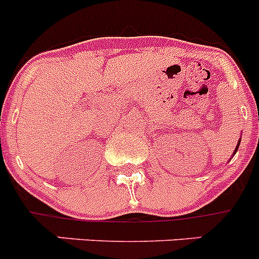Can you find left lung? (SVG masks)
Instances as JSON below:
<instances>
[{"mask_svg": "<svg viewBox=\"0 0 259 259\" xmlns=\"http://www.w3.org/2000/svg\"><path fill=\"white\" fill-rule=\"evenodd\" d=\"M239 145H240V140H239V143H237V146H236V149H235V152H233V154H236L237 149H239Z\"/></svg>", "mask_w": 259, "mask_h": 259, "instance_id": "left-lung-1", "label": "left lung"}]
</instances>
